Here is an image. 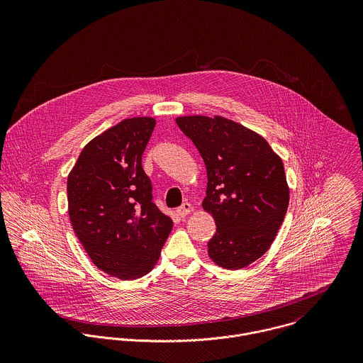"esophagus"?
I'll use <instances>...</instances> for the list:
<instances>
[{
    "mask_svg": "<svg viewBox=\"0 0 363 363\" xmlns=\"http://www.w3.org/2000/svg\"><path fill=\"white\" fill-rule=\"evenodd\" d=\"M190 211H191V204H189V203H183L180 207L176 209V212L180 218H184L186 215H189Z\"/></svg>",
    "mask_w": 363,
    "mask_h": 363,
    "instance_id": "esophagus-1",
    "label": "esophagus"
}]
</instances>
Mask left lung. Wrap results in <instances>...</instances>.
I'll list each match as a JSON object with an SVG mask.
<instances>
[{
    "label": "left lung",
    "mask_w": 363,
    "mask_h": 363,
    "mask_svg": "<svg viewBox=\"0 0 363 363\" xmlns=\"http://www.w3.org/2000/svg\"><path fill=\"white\" fill-rule=\"evenodd\" d=\"M176 123L207 167L203 208L216 225L208 255L223 268L242 269L269 249L284 222L289 189L282 160L257 133L225 117Z\"/></svg>",
    "instance_id": "8db88e82"
}]
</instances>
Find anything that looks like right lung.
Instances as JSON below:
<instances>
[{"label":"right lung","mask_w":363,"mask_h":363,"mask_svg":"<svg viewBox=\"0 0 363 363\" xmlns=\"http://www.w3.org/2000/svg\"><path fill=\"white\" fill-rule=\"evenodd\" d=\"M155 118L134 117L94 138L67 180L72 228L94 264L130 281L148 274L173 228L152 203L143 154Z\"/></svg>","instance_id":"obj_1"}]
</instances>
